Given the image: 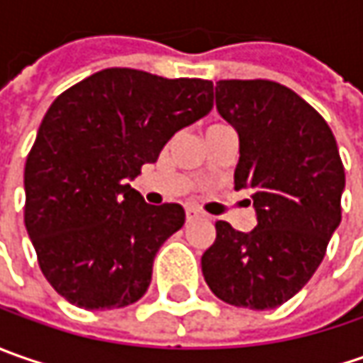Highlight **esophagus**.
I'll use <instances>...</instances> for the list:
<instances>
[{
  "mask_svg": "<svg viewBox=\"0 0 363 363\" xmlns=\"http://www.w3.org/2000/svg\"><path fill=\"white\" fill-rule=\"evenodd\" d=\"M202 214L196 212V210H188V212H186V220H188V222H196V220H202Z\"/></svg>",
  "mask_w": 363,
  "mask_h": 363,
  "instance_id": "1",
  "label": "esophagus"
}]
</instances>
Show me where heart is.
Here are the masks:
<instances>
[{"instance_id":"b5f03b06","label":"heart","mask_w":363,"mask_h":363,"mask_svg":"<svg viewBox=\"0 0 363 363\" xmlns=\"http://www.w3.org/2000/svg\"><path fill=\"white\" fill-rule=\"evenodd\" d=\"M212 127H220V125H212Z\"/></svg>"}]
</instances>
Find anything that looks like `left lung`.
I'll return each mask as SVG.
<instances>
[{"label":"left lung","mask_w":363,"mask_h":363,"mask_svg":"<svg viewBox=\"0 0 363 363\" xmlns=\"http://www.w3.org/2000/svg\"><path fill=\"white\" fill-rule=\"evenodd\" d=\"M216 108L238 133L234 189L252 191L257 226L218 220L203 279L224 303L274 309L307 285L342 222L337 143L313 106L272 80H220Z\"/></svg>","instance_id":"left-lung-1"}]
</instances>
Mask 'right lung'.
Returning <instances> with one entry per match:
<instances>
[{
    "instance_id": "obj_1",
    "label": "right lung",
    "mask_w": 363,
    "mask_h": 363,
    "mask_svg": "<svg viewBox=\"0 0 363 363\" xmlns=\"http://www.w3.org/2000/svg\"><path fill=\"white\" fill-rule=\"evenodd\" d=\"M212 106L210 80L133 68L101 70L50 105L26 160L23 222L44 277L68 303L119 309L145 295L153 258L186 212L147 203L127 182Z\"/></svg>"
}]
</instances>
